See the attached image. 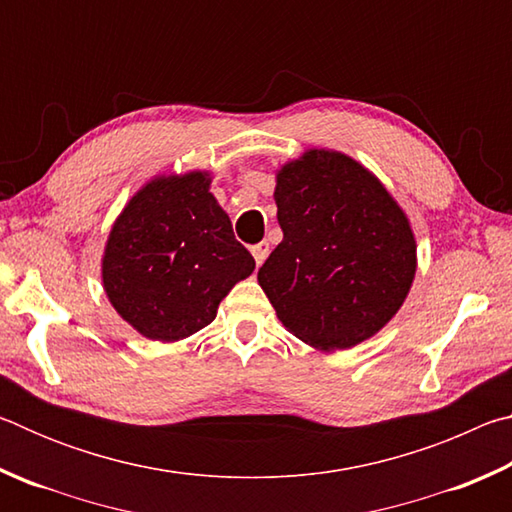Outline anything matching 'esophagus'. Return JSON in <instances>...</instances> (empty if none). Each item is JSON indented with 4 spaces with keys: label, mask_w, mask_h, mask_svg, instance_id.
Returning <instances> with one entry per match:
<instances>
[{
    "label": "esophagus",
    "mask_w": 512,
    "mask_h": 512,
    "mask_svg": "<svg viewBox=\"0 0 512 512\" xmlns=\"http://www.w3.org/2000/svg\"><path fill=\"white\" fill-rule=\"evenodd\" d=\"M250 253H253L257 266H262L264 259L268 257V253H271V246H268L266 241H259V244H255L253 248H250Z\"/></svg>",
    "instance_id": "34e87169"
}]
</instances>
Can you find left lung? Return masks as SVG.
Segmentation results:
<instances>
[{
  "label": "left lung",
  "instance_id": "1",
  "mask_svg": "<svg viewBox=\"0 0 512 512\" xmlns=\"http://www.w3.org/2000/svg\"><path fill=\"white\" fill-rule=\"evenodd\" d=\"M284 237L257 282L277 318L320 352L375 336L418 271L411 221L370 169L332 149H307L275 173Z\"/></svg>",
  "mask_w": 512,
  "mask_h": 512
}]
</instances>
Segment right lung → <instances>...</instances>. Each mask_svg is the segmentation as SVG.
Listing matches in <instances>:
<instances>
[{
	"label": "right lung",
	"mask_w": 512,
	"mask_h": 512,
	"mask_svg": "<svg viewBox=\"0 0 512 512\" xmlns=\"http://www.w3.org/2000/svg\"><path fill=\"white\" fill-rule=\"evenodd\" d=\"M210 187V171L160 173L112 223L101 257L103 291L146 339L176 343L196 334L255 271Z\"/></svg>",
	"instance_id": "add662e5"
}]
</instances>
